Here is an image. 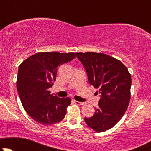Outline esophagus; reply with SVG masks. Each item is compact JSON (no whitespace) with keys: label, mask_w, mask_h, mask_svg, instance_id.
<instances>
[{"label":"esophagus","mask_w":151,"mask_h":151,"mask_svg":"<svg viewBox=\"0 0 151 151\" xmlns=\"http://www.w3.org/2000/svg\"><path fill=\"white\" fill-rule=\"evenodd\" d=\"M73 102H74V104H77V105H83V104H84V103H83V102H80V101H76V100H74V101H73Z\"/></svg>","instance_id":"34e87169"}]
</instances>
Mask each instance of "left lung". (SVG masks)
<instances>
[{"instance_id":"obj_1","label":"left lung","mask_w":151,"mask_h":151,"mask_svg":"<svg viewBox=\"0 0 151 151\" xmlns=\"http://www.w3.org/2000/svg\"><path fill=\"white\" fill-rule=\"evenodd\" d=\"M76 55L84 65L90 84L101 94L95 114L85 118V121L95 132H105L119 122L129 106L131 74L121 60L104 53L88 52Z\"/></svg>"}]
</instances>
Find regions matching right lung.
Returning a JSON list of instances; mask_svg holds the SVG:
<instances>
[{
	"instance_id": "obj_1",
	"label": "right lung",
	"mask_w": 151,
	"mask_h": 151,
	"mask_svg": "<svg viewBox=\"0 0 151 151\" xmlns=\"http://www.w3.org/2000/svg\"><path fill=\"white\" fill-rule=\"evenodd\" d=\"M74 52H38L25 59L18 68L17 88L23 108L35 121L44 126L64 118L71 104L69 97L58 98L50 93L59 66L71 61Z\"/></svg>"
}]
</instances>
